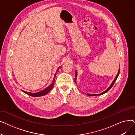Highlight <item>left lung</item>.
<instances>
[{"mask_svg":"<svg viewBox=\"0 0 135 135\" xmlns=\"http://www.w3.org/2000/svg\"><path fill=\"white\" fill-rule=\"evenodd\" d=\"M119 71H120V68H119L118 72V73H117V74L115 78H114V80H113V81H112V83H111V84L110 85V86L108 87V88L107 90H105L104 91H103V93H101V94H86L87 95H88V96H100V95H103V94H104L107 93V92H108V91L111 89V88L113 86V85H114L115 81H116V80H117V78H118V75H119ZM76 77H77V71H76V70H75V79H74L75 82H76Z\"/></svg>","mask_w":135,"mask_h":135,"instance_id":"obj_1","label":"left lung"}]
</instances>
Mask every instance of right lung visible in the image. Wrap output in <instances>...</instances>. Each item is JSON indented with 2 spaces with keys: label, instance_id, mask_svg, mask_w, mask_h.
I'll return each mask as SVG.
<instances>
[{
  "label": "right lung",
  "instance_id": "right-lung-1",
  "mask_svg": "<svg viewBox=\"0 0 135 135\" xmlns=\"http://www.w3.org/2000/svg\"><path fill=\"white\" fill-rule=\"evenodd\" d=\"M60 67H61V66L57 69V70L56 73L57 72V71H58L59 68H60ZM56 74V73H55V76H54V79H53V80H52V83H51L50 85H49L46 88H45V89H44V90H41V91L38 92V93H28V92L23 91V90H21L22 91V92H23V93H25V94H27V95H30V96H32V97H40V96H44V95H46V94L49 93V92L50 91V90L52 89V88H53V86H54V85Z\"/></svg>",
  "mask_w": 135,
  "mask_h": 135
}]
</instances>
